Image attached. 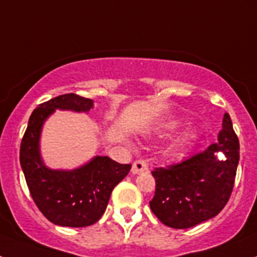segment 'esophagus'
Returning <instances> with one entry per match:
<instances>
[{
  "label": "esophagus",
  "mask_w": 257,
  "mask_h": 257,
  "mask_svg": "<svg viewBox=\"0 0 257 257\" xmlns=\"http://www.w3.org/2000/svg\"><path fill=\"white\" fill-rule=\"evenodd\" d=\"M133 174H140V172L148 171V165L143 160H138L133 163V169H131Z\"/></svg>",
  "instance_id": "1"
}]
</instances>
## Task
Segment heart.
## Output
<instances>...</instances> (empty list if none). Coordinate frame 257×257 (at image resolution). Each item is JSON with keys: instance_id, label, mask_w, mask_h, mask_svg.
<instances>
[{"instance_id": "1", "label": "heart", "mask_w": 257, "mask_h": 257, "mask_svg": "<svg viewBox=\"0 0 257 257\" xmlns=\"http://www.w3.org/2000/svg\"><path fill=\"white\" fill-rule=\"evenodd\" d=\"M175 127H176V124H170V126L167 127V128H169V130H174Z\"/></svg>"}]
</instances>
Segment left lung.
I'll return each mask as SVG.
<instances>
[{
  "mask_svg": "<svg viewBox=\"0 0 257 257\" xmlns=\"http://www.w3.org/2000/svg\"><path fill=\"white\" fill-rule=\"evenodd\" d=\"M238 161L239 140L225 113L215 144L152 171L156 192L151 210L162 224L175 229L192 228L216 216L230 198Z\"/></svg>",
  "mask_w": 257,
  "mask_h": 257,
  "instance_id": "1",
  "label": "left lung"
}]
</instances>
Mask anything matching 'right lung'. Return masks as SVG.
<instances>
[{
  "label": "right lung",
  "instance_id": "right-lung-1",
  "mask_svg": "<svg viewBox=\"0 0 257 257\" xmlns=\"http://www.w3.org/2000/svg\"><path fill=\"white\" fill-rule=\"evenodd\" d=\"M94 100L64 94L40 104L32 112L20 144V165L29 193L49 221L60 226L83 228L103 216L113 188L123 180L131 165L96 156L73 171H54L41 161L38 140L44 121L55 109L88 112Z\"/></svg>",
  "mask_w": 257,
  "mask_h": 257
}]
</instances>
